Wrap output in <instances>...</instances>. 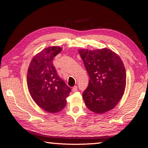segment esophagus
<instances>
[{
  "label": "esophagus",
  "mask_w": 148,
  "mask_h": 148,
  "mask_svg": "<svg viewBox=\"0 0 148 148\" xmlns=\"http://www.w3.org/2000/svg\"><path fill=\"white\" fill-rule=\"evenodd\" d=\"M72 92H77V86H74L73 88H72Z\"/></svg>",
  "instance_id": "obj_1"
}]
</instances>
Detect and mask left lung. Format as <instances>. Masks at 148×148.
<instances>
[{
	"instance_id": "left-lung-1",
	"label": "left lung",
	"mask_w": 148,
	"mask_h": 148,
	"mask_svg": "<svg viewBox=\"0 0 148 148\" xmlns=\"http://www.w3.org/2000/svg\"><path fill=\"white\" fill-rule=\"evenodd\" d=\"M89 75L87 88L83 93L85 105L98 114L109 111L117 105L126 86V71L120 57L112 50H79Z\"/></svg>"
}]
</instances>
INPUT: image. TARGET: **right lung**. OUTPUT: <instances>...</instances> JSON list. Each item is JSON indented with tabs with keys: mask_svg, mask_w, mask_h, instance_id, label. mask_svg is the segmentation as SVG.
<instances>
[{
	"mask_svg": "<svg viewBox=\"0 0 148 148\" xmlns=\"http://www.w3.org/2000/svg\"><path fill=\"white\" fill-rule=\"evenodd\" d=\"M62 50L58 46L42 50L31 60L27 72V86L31 97L40 108L51 113L65 108L66 98L71 91L53 64V58Z\"/></svg>",
	"mask_w": 148,
	"mask_h": 148,
	"instance_id": "add662e5",
	"label": "right lung"
}]
</instances>
